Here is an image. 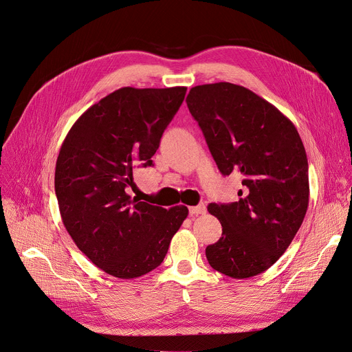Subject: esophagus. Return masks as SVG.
I'll use <instances>...</instances> for the list:
<instances>
[{
    "mask_svg": "<svg viewBox=\"0 0 352 352\" xmlns=\"http://www.w3.org/2000/svg\"><path fill=\"white\" fill-rule=\"evenodd\" d=\"M206 212V206L205 204H199L198 206H190L189 208V214L195 216V214H204Z\"/></svg>",
    "mask_w": 352,
    "mask_h": 352,
    "instance_id": "1",
    "label": "esophagus"
}]
</instances>
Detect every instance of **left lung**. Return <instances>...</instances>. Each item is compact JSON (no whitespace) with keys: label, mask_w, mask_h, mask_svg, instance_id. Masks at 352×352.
<instances>
[{"label":"left lung","mask_w":352,"mask_h":352,"mask_svg":"<svg viewBox=\"0 0 352 352\" xmlns=\"http://www.w3.org/2000/svg\"><path fill=\"white\" fill-rule=\"evenodd\" d=\"M186 105L223 175H243L240 199L210 204L221 237L210 267L230 278L258 275L296 236L309 205V166L295 124L272 104L232 82L190 88Z\"/></svg>","instance_id":"8db88e82"}]
</instances>
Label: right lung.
<instances>
[{"label": "right lung", "mask_w": 352, "mask_h": 352, "mask_svg": "<svg viewBox=\"0 0 352 352\" xmlns=\"http://www.w3.org/2000/svg\"><path fill=\"white\" fill-rule=\"evenodd\" d=\"M186 87H123L88 108L61 144L54 189L76 245L107 274L132 279L163 263L188 216L184 205L154 206L127 194L133 167L151 157Z\"/></svg>", "instance_id": "1"}]
</instances>
